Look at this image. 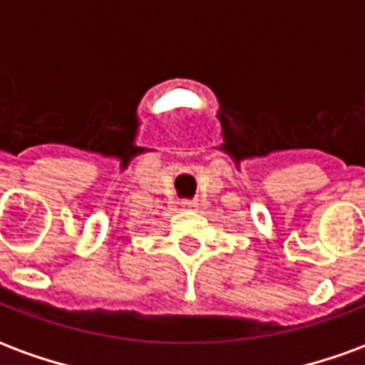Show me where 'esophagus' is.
<instances>
[{"instance_id": "1", "label": "esophagus", "mask_w": 365, "mask_h": 365, "mask_svg": "<svg viewBox=\"0 0 365 365\" xmlns=\"http://www.w3.org/2000/svg\"><path fill=\"white\" fill-rule=\"evenodd\" d=\"M182 207L185 211H193V209H197V201H193V199L191 201H183Z\"/></svg>"}]
</instances>
